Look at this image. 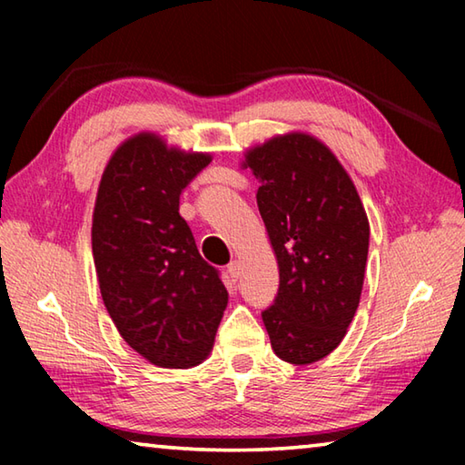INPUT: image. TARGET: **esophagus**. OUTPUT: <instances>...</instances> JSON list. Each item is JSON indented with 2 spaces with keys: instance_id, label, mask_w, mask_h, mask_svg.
I'll return each mask as SVG.
<instances>
[{
  "instance_id": "1",
  "label": "esophagus",
  "mask_w": 465,
  "mask_h": 465,
  "mask_svg": "<svg viewBox=\"0 0 465 465\" xmlns=\"http://www.w3.org/2000/svg\"><path fill=\"white\" fill-rule=\"evenodd\" d=\"M227 272H230L232 281H238V277H240V262L238 261H232L230 264H227Z\"/></svg>"
}]
</instances>
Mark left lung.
<instances>
[{
	"label": "left lung",
	"mask_w": 465,
	"mask_h": 465,
	"mask_svg": "<svg viewBox=\"0 0 465 465\" xmlns=\"http://www.w3.org/2000/svg\"><path fill=\"white\" fill-rule=\"evenodd\" d=\"M256 203L279 262V293L262 312L274 355L310 365L349 330L363 289L369 222L359 193L330 149L287 133L250 149Z\"/></svg>",
	"instance_id": "8db88e82"
}]
</instances>
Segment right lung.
Returning <instances> with one entry per match:
<instances>
[{
    "instance_id": "add662e5",
    "label": "right lung",
    "mask_w": 465,
    "mask_h": 465,
    "mask_svg": "<svg viewBox=\"0 0 465 465\" xmlns=\"http://www.w3.org/2000/svg\"><path fill=\"white\" fill-rule=\"evenodd\" d=\"M209 162L139 133L113 153L98 186L92 252L102 302L124 342L157 367L203 363L227 305L219 271L178 211Z\"/></svg>"
}]
</instances>
